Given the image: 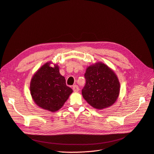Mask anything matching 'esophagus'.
Listing matches in <instances>:
<instances>
[{"label":"esophagus","instance_id":"34e87169","mask_svg":"<svg viewBox=\"0 0 154 154\" xmlns=\"http://www.w3.org/2000/svg\"><path fill=\"white\" fill-rule=\"evenodd\" d=\"M72 89H73V91H74L75 92H77L79 91V87H78V85H73V88H72Z\"/></svg>","mask_w":154,"mask_h":154}]
</instances>
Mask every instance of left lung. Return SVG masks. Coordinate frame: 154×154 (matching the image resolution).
<instances>
[{"instance_id": "left-lung-1", "label": "left lung", "mask_w": 154, "mask_h": 154, "mask_svg": "<svg viewBox=\"0 0 154 154\" xmlns=\"http://www.w3.org/2000/svg\"><path fill=\"white\" fill-rule=\"evenodd\" d=\"M82 96L93 108L103 109L114 104L119 96L120 84L115 73L108 65L97 62L88 66L84 74Z\"/></svg>"}]
</instances>
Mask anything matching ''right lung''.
Instances as JSON below:
<instances>
[{"label": "right lung", "mask_w": 154, "mask_h": 154, "mask_svg": "<svg viewBox=\"0 0 154 154\" xmlns=\"http://www.w3.org/2000/svg\"><path fill=\"white\" fill-rule=\"evenodd\" d=\"M51 62L46 63L32 76L30 92L34 102L40 108L51 112L60 109L72 93L66 85L65 79L59 72L57 64L50 66Z\"/></svg>", "instance_id": "obj_1"}]
</instances>
